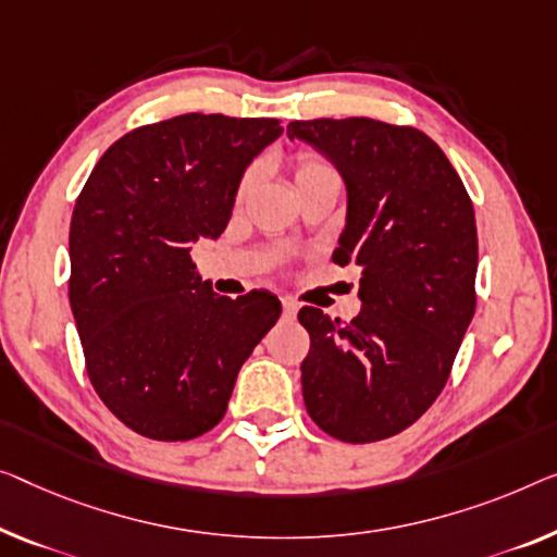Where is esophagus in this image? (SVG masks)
<instances>
[{"mask_svg": "<svg viewBox=\"0 0 557 557\" xmlns=\"http://www.w3.org/2000/svg\"><path fill=\"white\" fill-rule=\"evenodd\" d=\"M282 312H285V318L293 320L297 314V302L293 300V297H282Z\"/></svg>", "mask_w": 557, "mask_h": 557, "instance_id": "obj_1", "label": "esophagus"}]
</instances>
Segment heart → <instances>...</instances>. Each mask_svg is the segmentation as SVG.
Instances as JSON below:
<instances>
[{
    "label": "heart",
    "mask_w": 557,
    "mask_h": 557,
    "mask_svg": "<svg viewBox=\"0 0 557 557\" xmlns=\"http://www.w3.org/2000/svg\"><path fill=\"white\" fill-rule=\"evenodd\" d=\"M320 170H330V168H327V164L318 162V160H310V157H305V160H300V164H297L295 180H297V177H305V174L320 172ZM250 187H252V174H247V177L243 180V185H239V195H245Z\"/></svg>",
    "instance_id": "1"
}]
</instances>
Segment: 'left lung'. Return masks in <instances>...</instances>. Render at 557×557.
Here are the masks:
<instances>
[{"mask_svg": "<svg viewBox=\"0 0 557 557\" xmlns=\"http://www.w3.org/2000/svg\"><path fill=\"white\" fill-rule=\"evenodd\" d=\"M345 182L337 264L360 268L350 322L302 307V397L343 443H375L435 403L475 314L478 230L462 180L433 139L368 117L289 122Z\"/></svg>", "mask_w": 557, "mask_h": 557, "instance_id": "left-lung-1", "label": "left lung"}]
</instances>
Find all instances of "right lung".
I'll use <instances>...</instances> for the list:
<instances>
[{"mask_svg": "<svg viewBox=\"0 0 557 557\" xmlns=\"http://www.w3.org/2000/svg\"><path fill=\"white\" fill-rule=\"evenodd\" d=\"M277 120L180 114L117 139L70 225V305L89 380L135 433L193 440L227 410L243 362L280 320L268 289L222 297L189 250L225 232Z\"/></svg>", "mask_w": 557, "mask_h": 557, "instance_id": "obj_1", "label": "right lung"}]
</instances>
